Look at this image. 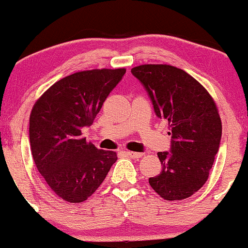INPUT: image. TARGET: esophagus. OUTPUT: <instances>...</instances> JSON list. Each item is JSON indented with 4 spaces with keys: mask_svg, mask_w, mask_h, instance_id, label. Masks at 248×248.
<instances>
[{
    "mask_svg": "<svg viewBox=\"0 0 248 248\" xmlns=\"http://www.w3.org/2000/svg\"><path fill=\"white\" fill-rule=\"evenodd\" d=\"M126 155H128V157H131L133 159H139L143 155V154H141V152H132V151H126Z\"/></svg>",
    "mask_w": 248,
    "mask_h": 248,
    "instance_id": "34e87169",
    "label": "esophagus"
}]
</instances>
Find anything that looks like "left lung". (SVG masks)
<instances>
[{
	"label": "left lung",
	"instance_id": "1",
	"mask_svg": "<svg viewBox=\"0 0 248 248\" xmlns=\"http://www.w3.org/2000/svg\"><path fill=\"white\" fill-rule=\"evenodd\" d=\"M131 72L155 115L170 127V149L158 152L162 170L149 184L167 201L189 198L206 182L220 147L221 120L215 101L194 78L175 66L145 64Z\"/></svg>",
	"mask_w": 248,
	"mask_h": 248
}]
</instances>
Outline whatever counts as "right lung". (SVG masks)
Segmentation results:
<instances>
[{
    "label": "right lung",
    "mask_w": 248,
    "mask_h": 248,
    "mask_svg": "<svg viewBox=\"0 0 248 248\" xmlns=\"http://www.w3.org/2000/svg\"><path fill=\"white\" fill-rule=\"evenodd\" d=\"M125 69L82 71L54 83L33 106L29 139L36 167L52 191L70 203L96 192L117 160L82 138Z\"/></svg>",
    "instance_id": "obj_1"
}]
</instances>
